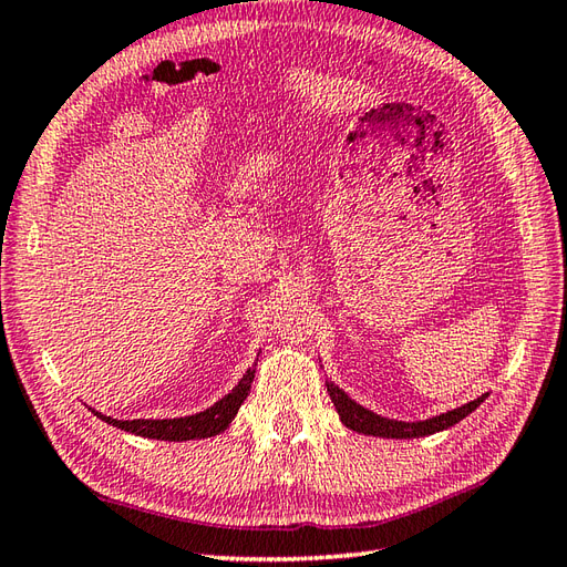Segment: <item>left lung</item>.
<instances>
[{
    "instance_id": "left-lung-1",
    "label": "left lung",
    "mask_w": 567,
    "mask_h": 567,
    "mask_svg": "<svg viewBox=\"0 0 567 567\" xmlns=\"http://www.w3.org/2000/svg\"><path fill=\"white\" fill-rule=\"evenodd\" d=\"M328 393L332 398V404H336V410L342 419L344 426H350L352 431L359 433H369V435H383V439H422V435L435 433V431H443L447 426H453L457 422H462L464 416L472 414L478 404L486 400V395L476 398L470 404H462V408L453 410V412H445L441 416H433L426 419V422H416V424H404V422H393V419H383L379 414H373L369 410L361 408L354 400L347 398L338 385H328Z\"/></svg>"
}]
</instances>
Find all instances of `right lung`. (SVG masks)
I'll list each match as a JSON object with an SVG mask.
<instances>
[{"label":"right lung","mask_w":567,"mask_h":567,"mask_svg":"<svg viewBox=\"0 0 567 567\" xmlns=\"http://www.w3.org/2000/svg\"><path fill=\"white\" fill-rule=\"evenodd\" d=\"M256 369H249L244 373V379L239 385L231 390L227 398L220 402H215L210 410L194 414V416H184V419H134V422H120V419H112L95 412V416L103 419V422L117 426L122 431L143 435V439H157V441H194V439H208V435L223 433L231 419L237 416L241 402L246 400L251 390Z\"/></svg>","instance_id":"1"}]
</instances>
